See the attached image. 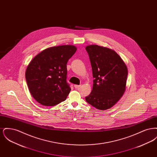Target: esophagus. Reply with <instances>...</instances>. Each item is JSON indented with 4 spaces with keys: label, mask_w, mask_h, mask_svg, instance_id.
<instances>
[{
    "label": "esophagus",
    "mask_w": 157,
    "mask_h": 157,
    "mask_svg": "<svg viewBox=\"0 0 157 157\" xmlns=\"http://www.w3.org/2000/svg\"><path fill=\"white\" fill-rule=\"evenodd\" d=\"M80 86H81V85H74V87H75L76 89L79 88Z\"/></svg>",
    "instance_id": "esophagus-1"
}]
</instances>
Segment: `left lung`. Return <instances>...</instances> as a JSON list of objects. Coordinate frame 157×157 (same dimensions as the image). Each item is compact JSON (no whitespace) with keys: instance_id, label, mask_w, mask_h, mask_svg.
Segmentation results:
<instances>
[{"instance_id":"8db88e82","label":"left lung","mask_w":157,"mask_h":157,"mask_svg":"<svg viewBox=\"0 0 157 157\" xmlns=\"http://www.w3.org/2000/svg\"><path fill=\"white\" fill-rule=\"evenodd\" d=\"M94 78L91 93L86 101L98 109L111 108L122 97L127 83V66L114 51L92 45L87 46Z\"/></svg>"}]
</instances>
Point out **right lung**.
Instances as JSON below:
<instances>
[{
  "mask_svg": "<svg viewBox=\"0 0 157 157\" xmlns=\"http://www.w3.org/2000/svg\"><path fill=\"white\" fill-rule=\"evenodd\" d=\"M76 51L72 45L47 48L31 60L25 78L33 98L45 106L64 101L71 91L67 82V61Z\"/></svg>",
  "mask_w": 157,
  "mask_h": 157,
  "instance_id": "obj_1",
  "label": "right lung"
}]
</instances>
